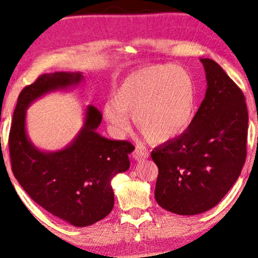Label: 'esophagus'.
<instances>
[{"label":"esophagus","instance_id":"1","mask_svg":"<svg viewBox=\"0 0 258 258\" xmlns=\"http://www.w3.org/2000/svg\"><path fill=\"white\" fill-rule=\"evenodd\" d=\"M148 157H149V153L144 151V149H143L142 146H137V148L135 149V151L133 152V158L137 161L146 159Z\"/></svg>","mask_w":258,"mask_h":258}]
</instances>
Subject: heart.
I'll return each instance as SVG.
<instances>
[{
    "label": "heart",
    "mask_w": 258,
    "mask_h": 258,
    "mask_svg": "<svg viewBox=\"0 0 258 258\" xmlns=\"http://www.w3.org/2000/svg\"><path fill=\"white\" fill-rule=\"evenodd\" d=\"M198 92L191 74L174 64L143 67L122 79L104 114L123 133L134 115L137 129L152 143L175 140L189 128L197 110Z\"/></svg>",
    "instance_id": "heart-1"
}]
</instances>
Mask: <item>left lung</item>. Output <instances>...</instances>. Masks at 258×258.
<instances>
[{
  "label": "left lung",
  "mask_w": 258,
  "mask_h": 258,
  "mask_svg": "<svg viewBox=\"0 0 258 258\" xmlns=\"http://www.w3.org/2000/svg\"><path fill=\"white\" fill-rule=\"evenodd\" d=\"M201 61L208 89L191 124L151 153L159 170L157 203L182 216L216 207L235 183L247 157L248 110L242 90L217 62Z\"/></svg>",
  "instance_id": "1"
}]
</instances>
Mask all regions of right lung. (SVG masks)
Listing matches in <instances>:
<instances>
[{
    "mask_svg": "<svg viewBox=\"0 0 258 258\" xmlns=\"http://www.w3.org/2000/svg\"><path fill=\"white\" fill-rule=\"evenodd\" d=\"M82 79L79 73L39 76L19 93L9 133L11 169L35 203L77 227L92 225L112 211V179L129 168L128 141H110L96 133L102 114L90 105L85 125L68 148L45 153L31 144L25 133V109L49 91L64 89Z\"/></svg>",
    "mask_w": 258,
    "mask_h": 258,
    "instance_id": "right-lung-1",
    "label": "right lung"
}]
</instances>
